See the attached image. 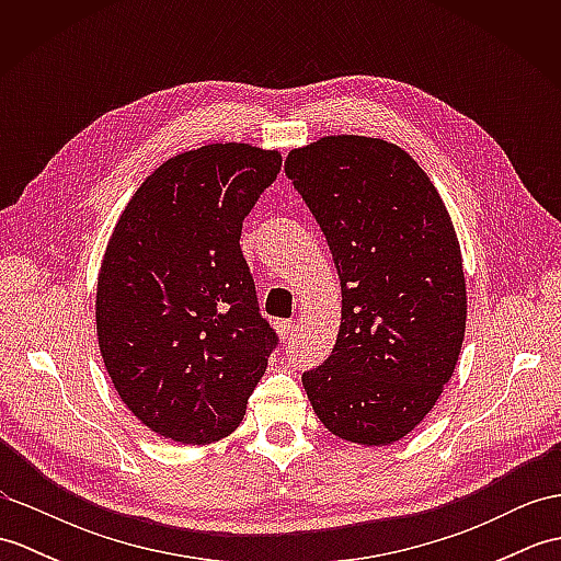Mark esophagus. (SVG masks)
<instances>
[{
	"label": "esophagus",
	"instance_id": "34e87169",
	"mask_svg": "<svg viewBox=\"0 0 561 561\" xmlns=\"http://www.w3.org/2000/svg\"><path fill=\"white\" fill-rule=\"evenodd\" d=\"M274 328H277L282 340H291L294 332H296V320H277V325H274Z\"/></svg>",
	"mask_w": 561,
	"mask_h": 561
}]
</instances>
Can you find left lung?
Instances as JSON below:
<instances>
[{"label":"left lung","mask_w":561,"mask_h":561,"mask_svg":"<svg viewBox=\"0 0 561 561\" xmlns=\"http://www.w3.org/2000/svg\"><path fill=\"white\" fill-rule=\"evenodd\" d=\"M284 171L342 287L337 342L301 376L306 396L335 436L388 446L424 420L458 362L468 299L456 229L420 163L390 141L323 137Z\"/></svg>","instance_id":"obj_1"}]
</instances>
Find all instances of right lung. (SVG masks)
<instances>
[{"mask_svg": "<svg viewBox=\"0 0 561 561\" xmlns=\"http://www.w3.org/2000/svg\"><path fill=\"white\" fill-rule=\"evenodd\" d=\"M279 169V151L236 141L178 153L115 224L99 274V347L129 412L165 438L229 436L277 350L238 241Z\"/></svg>", "mask_w": 561, "mask_h": 561, "instance_id": "right-lung-1", "label": "right lung"}]
</instances>
